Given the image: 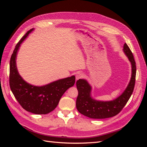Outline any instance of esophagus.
Instances as JSON below:
<instances>
[{
    "label": "esophagus",
    "instance_id": "obj_1",
    "mask_svg": "<svg viewBox=\"0 0 147 147\" xmlns=\"http://www.w3.org/2000/svg\"><path fill=\"white\" fill-rule=\"evenodd\" d=\"M83 77V74L82 73H78L76 75V80H78L82 78Z\"/></svg>",
    "mask_w": 147,
    "mask_h": 147
}]
</instances>
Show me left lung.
<instances>
[{
  "label": "left lung",
  "instance_id": "1",
  "mask_svg": "<svg viewBox=\"0 0 147 147\" xmlns=\"http://www.w3.org/2000/svg\"><path fill=\"white\" fill-rule=\"evenodd\" d=\"M123 51L131 64V77L127 87L116 99L107 101L98 100L92 97V86L86 80L79 79L76 83L78 92L76 107L81 114L94 119L110 118L119 113L126 104L134 88L136 66L134 56L126 43L124 44Z\"/></svg>",
  "mask_w": 147,
  "mask_h": 147
}]
</instances>
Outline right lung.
Instances as JSON below:
<instances>
[{"instance_id": "obj_1", "label": "right lung", "mask_w": 147, "mask_h": 147, "mask_svg": "<svg viewBox=\"0 0 147 147\" xmlns=\"http://www.w3.org/2000/svg\"><path fill=\"white\" fill-rule=\"evenodd\" d=\"M34 29L29 30L17 43L10 61V86L11 92L22 107L37 115L50 113L54 110L64 93L74 85L75 77L57 80L42 86H35L26 82L20 75L16 57L21 43Z\"/></svg>"}]
</instances>
